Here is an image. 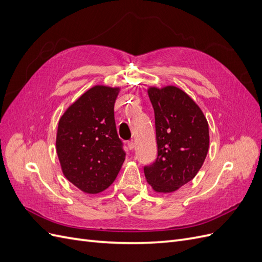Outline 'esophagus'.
I'll return each mask as SVG.
<instances>
[{"instance_id":"34e87169","label":"esophagus","mask_w":262,"mask_h":262,"mask_svg":"<svg viewBox=\"0 0 262 262\" xmlns=\"http://www.w3.org/2000/svg\"><path fill=\"white\" fill-rule=\"evenodd\" d=\"M134 147H136V144L133 143L132 141H130V142H128V148L130 149V150H132Z\"/></svg>"}]
</instances>
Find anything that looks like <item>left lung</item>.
<instances>
[{
	"instance_id": "left-lung-1",
	"label": "left lung",
	"mask_w": 262,
	"mask_h": 262,
	"mask_svg": "<svg viewBox=\"0 0 262 262\" xmlns=\"http://www.w3.org/2000/svg\"><path fill=\"white\" fill-rule=\"evenodd\" d=\"M154 109L157 158L144 166V175L156 192L168 193L192 180L209 149V124L201 109L175 86L149 87Z\"/></svg>"
}]
</instances>
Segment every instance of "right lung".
<instances>
[{
	"label": "right lung",
	"mask_w": 262,
	"mask_h": 262,
	"mask_svg": "<svg viewBox=\"0 0 262 262\" xmlns=\"http://www.w3.org/2000/svg\"><path fill=\"white\" fill-rule=\"evenodd\" d=\"M118 87L96 85L60 118L57 154L63 175L86 193L104 191L125 160L115 122Z\"/></svg>",
	"instance_id": "1"
}]
</instances>
